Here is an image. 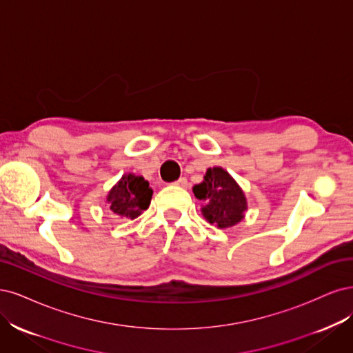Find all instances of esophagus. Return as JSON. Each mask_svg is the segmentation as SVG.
<instances>
[{"mask_svg": "<svg viewBox=\"0 0 353 353\" xmlns=\"http://www.w3.org/2000/svg\"><path fill=\"white\" fill-rule=\"evenodd\" d=\"M176 186H180V188H188V179L186 177H180L177 181H174Z\"/></svg>", "mask_w": 353, "mask_h": 353, "instance_id": "34e87169", "label": "esophagus"}]
</instances>
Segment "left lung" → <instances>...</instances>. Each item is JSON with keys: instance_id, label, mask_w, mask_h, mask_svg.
<instances>
[{"instance_id": "8db88e82", "label": "left lung", "mask_w": 353, "mask_h": 353, "mask_svg": "<svg viewBox=\"0 0 353 353\" xmlns=\"http://www.w3.org/2000/svg\"><path fill=\"white\" fill-rule=\"evenodd\" d=\"M193 193L207 203L201 211L208 223L227 229L243 220L248 208L245 193L224 168H208L202 183L193 186Z\"/></svg>"}]
</instances>
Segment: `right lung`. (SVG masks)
<instances>
[{
	"label": "right lung",
	"mask_w": 353,
	"mask_h": 353,
	"mask_svg": "<svg viewBox=\"0 0 353 353\" xmlns=\"http://www.w3.org/2000/svg\"><path fill=\"white\" fill-rule=\"evenodd\" d=\"M152 198V189L142 176L132 173L124 174L116 186L108 192L107 202L110 210L130 220L139 215L150 207Z\"/></svg>",
	"instance_id": "add662e5"
}]
</instances>
